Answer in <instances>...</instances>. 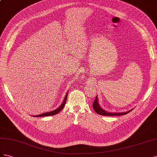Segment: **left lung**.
Masks as SVG:
<instances>
[{"mask_svg":"<svg viewBox=\"0 0 157 157\" xmlns=\"http://www.w3.org/2000/svg\"><path fill=\"white\" fill-rule=\"evenodd\" d=\"M93 109L95 110L96 113L100 115H102V116H120V115H124L128 113H129V112H131L133 109L127 111V112H124V113H109V112H107L105 110L102 109L101 107L100 106L99 104H98V97L97 96L96 97L95 101H94L93 103Z\"/></svg>","mask_w":157,"mask_h":157,"instance_id":"1","label":"left lung"}]
</instances>
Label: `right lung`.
I'll list each match as a JSON object with an SVG mask.
<instances>
[{"instance_id":"1","label":"right lung","mask_w":157,"mask_h":157,"mask_svg":"<svg viewBox=\"0 0 157 157\" xmlns=\"http://www.w3.org/2000/svg\"><path fill=\"white\" fill-rule=\"evenodd\" d=\"M67 96H68V93H66V95L64 97V99L63 101V102H62V105L59 107V108L56 109L55 110H52L51 112H48V113H43L41 114H39V115H36V116H34L35 117H42V116H52V115H55L56 114L59 113V112L64 108V106L66 104V99H67Z\"/></svg>"}]
</instances>
